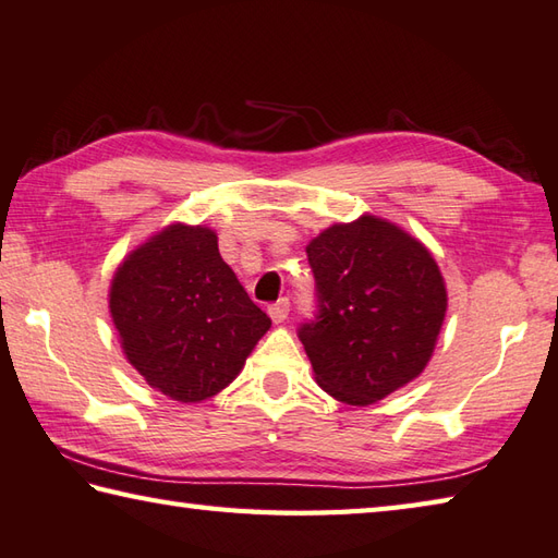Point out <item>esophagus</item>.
I'll use <instances>...</instances> for the list:
<instances>
[{
	"label": "esophagus",
	"instance_id": "obj_1",
	"mask_svg": "<svg viewBox=\"0 0 558 558\" xmlns=\"http://www.w3.org/2000/svg\"><path fill=\"white\" fill-rule=\"evenodd\" d=\"M288 312H290V302L282 298V300H278V302H272V305L268 307V314H270V319L276 322V324H280V322H286L288 319Z\"/></svg>",
	"mask_w": 558,
	"mask_h": 558
}]
</instances>
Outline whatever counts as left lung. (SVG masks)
<instances>
[{"mask_svg": "<svg viewBox=\"0 0 558 558\" xmlns=\"http://www.w3.org/2000/svg\"><path fill=\"white\" fill-rule=\"evenodd\" d=\"M319 314L300 327L314 380L366 408L427 368L447 317V282L432 251L376 215L331 225L307 244Z\"/></svg>", "mask_w": 558, "mask_h": 558, "instance_id": "obj_1", "label": "left lung"}]
</instances>
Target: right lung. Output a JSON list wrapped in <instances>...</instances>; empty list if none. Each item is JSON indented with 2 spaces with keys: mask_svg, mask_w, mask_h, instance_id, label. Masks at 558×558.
<instances>
[{
  "mask_svg": "<svg viewBox=\"0 0 558 558\" xmlns=\"http://www.w3.org/2000/svg\"><path fill=\"white\" fill-rule=\"evenodd\" d=\"M109 314L138 376L185 404L225 390L270 329L268 314L219 256L217 231L182 221L119 263Z\"/></svg>",
  "mask_w": 558,
  "mask_h": 558,
  "instance_id": "add662e5",
  "label": "right lung"
}]
</instances>
